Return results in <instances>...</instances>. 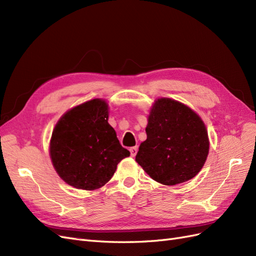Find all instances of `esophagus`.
Masks as SVG:
<instances>
[{
    "label": "esophagus",
    "instance_id": "esophagus-1",
    "mask_svg": "<svg viewBox=\"0 0 256 256\" xmlns=\"http://www.w3.org/2000/svg\"><path fill=\"white\" fill-rule=\"evenodd\" d=\"M129 150H130L131 157H134L136 154V152H138V147H136V146H134V147H131V148H130Z\"/></svg>",
    "mask_w": 256,
    "mask_h": 256
}]
</instances>
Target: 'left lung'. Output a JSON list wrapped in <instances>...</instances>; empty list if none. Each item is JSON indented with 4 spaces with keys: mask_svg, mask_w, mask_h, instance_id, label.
Masks as SVG:
<instances>
[{
    "mask_svg": "<svg viewBox=\"0 0 256 256\" xmlns=\"http://www.w3.org/2000/svg\"><path fill=\"white\" fill-rule=\"evenodd\" d=\"M136 161L154 180L174 186L192 180L209 152L207 129L188 106L171 98L154 100Z\"/></svg>",
    "mask_w": 256,
    "mask_h": 256,
    "instance_id": "left-lung-1",
    "label": "left lung"
}]
</instances>
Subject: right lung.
I'll return each instance as SVG.
<instances>
[{
	"instance_id": "1",
	"label": "right lung",
	"mask_w": 256,
	"mask_h": 256,
	"mask_svg": "<svg viewBox=\"0 0 256 256\" xmlns=\"http://www.w3.org/2000/svg\"><path fill=\"white\" fill-rule=\"evenodd\" d=\"M108 120L109 106L96 98L67 111L53 129L49 148L52 164L74 188H102L120 162L130 156Z\"/></svg>"
}]
</instances>
